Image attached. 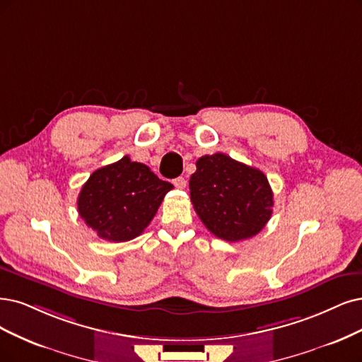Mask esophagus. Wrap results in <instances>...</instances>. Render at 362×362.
<instances>
[{"label": "esophagus", "instance_id": "obj_1", "mask_svg": "<svg viewBox=\"0 0 362 362\" xmlns=\"http://www.w3.org/2000/svg\"><path fill=\"white\" fill-rule=\"evenodd\" d=\"M173 185L176 186V188H179V189H185V188H186V179H185V177L174 179V180H173Z\"/></svg>", "mask_w": 362, "mask_h": 362}]
</instances>
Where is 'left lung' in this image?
<instances>
[{
	"instance_id": "1",
	"label": "left lung",
	"mask_w": 362,
	"mask_h": 362,
	"mask_svg": "<svg viewBox=\"0 0 362 362\" xmlns=\"http://www.w3.org/2000/svg\"><path fill=\"white\" fill-rule=\"evenodd\" d=\"M189 179L191 202L206 228L226 242L257 235L273 213L265 174L225 153L204 155Z\"/></svg>"
}]
</instances>
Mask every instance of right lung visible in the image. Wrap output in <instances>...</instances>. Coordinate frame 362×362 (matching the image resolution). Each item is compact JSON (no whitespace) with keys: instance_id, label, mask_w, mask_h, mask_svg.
<instances>
[{"instance_id":"right-lung-1","label":"right lung","mask_w":362,"mask_h":362,"mask_svg":"<svg viewBox=\"0 0 362 362\" xmlns=\"http://www.w3.org/2000/svg\"><path fill=\"white\" fill-rule=\"evenodd\" d=\"M171 189L173 185L149 167L124 156L90 174L78 194L77 210L100 238L128 242L144 231Z\"/></svg>"}]
</instances>
